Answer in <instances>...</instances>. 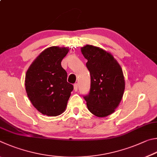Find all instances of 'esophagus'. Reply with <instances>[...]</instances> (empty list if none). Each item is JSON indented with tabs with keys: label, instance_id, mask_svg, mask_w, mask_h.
<instances>
[{
	"label": "esophagus",
	"instance_id": "34e87169",
	"mask_svg": "<svg viewBox=\"0 0 157 157\" xmlns=\"http://www.w3.org/2000/svg\"><path fill=\"white\" fill-rule=\"evenodd\" d=\"M73 87H74V90H75V92H76V91H78V84H74Z\"/></svg>",
	"mask_w": 157,
	"mask_h": 157
}]
</instances>
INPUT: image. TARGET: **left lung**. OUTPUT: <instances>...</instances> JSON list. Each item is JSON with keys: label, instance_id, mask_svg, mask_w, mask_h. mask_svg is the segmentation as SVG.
I'll return each instance as SVG.
<instances>
[{"label": "left lung", "instance_id": "8db88e82", "mask_svg": "<svg viewBox=\"0 0 157 157\" xmlns=\"http://www.w3.org/2000/svg\"><path fill=\"white\" fill-rule=\"evenodd\" d=\"M81 51L90 74V93L84 98L91 113L105 117L115 112L123 98V71L112 54L101 48L86 44Z\"/></svg>", "mask_w": 157, "mask_h": 157}]
</instances>
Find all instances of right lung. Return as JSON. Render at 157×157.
<instances>
[{"mask_svg":"<svg viewBox=\"0 0 157 157\" xmlns=\"http://www.w3.org/2000/svg\"><path fill=\"white\" fill-rule=\"evenodd\" d=\"M68 47H48L39 54L25 75V90L33 106L42 115L56 117L64 112L73 86L61 62Z\"/></svg>","mask_w":157,"mask_h":157,"instance_id":"right-lung-1","label":"right lung"}]
</instances>
